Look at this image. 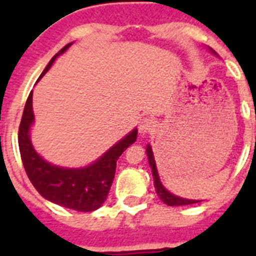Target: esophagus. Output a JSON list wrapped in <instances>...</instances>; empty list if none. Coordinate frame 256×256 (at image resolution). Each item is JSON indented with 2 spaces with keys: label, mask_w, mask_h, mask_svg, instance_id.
Segmentation results:
<instances>
[{
  "label": "esophagus",
  "mask_w": 256,
  "mask_h": 256,
  "mask_svg": "<svg viewBox=\"0 0 256 256\" xmlns=\"http://www.w3.org/2000/svg\"><path fill=\"white\" fill-rule=\"evenodd\" d=\"M156 128V122L152 118H144V120H140V126H138V130H140V134H148V132H152Z\"/></svg>",
  "instance_id": "34e87169"
}]
</instances>
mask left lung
Wrapping results in <instances>:
<instances>
[{
  "mask_svg": "<svg viewBox=\"0 0 256 256\" xmlns=\"http://www.w3.org/2000/svg\"><path fill=\"white\" fill-rule=\"evenodd\" d=\"M146 152H148V164H150V168H152V176H154V186H156V191L162 202L166 203L168 206H186V204H192V203L199 202V200H192V199L179 198V196H176V195L168 192V191L162 186V183H160V176H158V170H156V160H154V156H152V150L148 144V148H146Z\"/></svg>",
  "mask_w": 256,
  "mask_h": 256,
  "instance_id": "obj_1",
  "label": "left lung"
}]
</instances>
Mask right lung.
<instances>
[{"instance_id":"right-lung-1","label":"right lung","mask_w":256,"mask_h":256,"mask_svg":"<svg viewBox=\"0 0 256 256\" xmlns=\"http://www.w3.org/2000/svg\"><path fill=\"white\" fill-rule=\"evenodd\" d=\"M70 45L72 44L64 46L52 58L49 65L42 72L41 77L50 69L56 58L64 53ZM32 100H33V92L28 96L21 124L18 128V146L21 152V160L32 184L44 198L66 208L82 211V212H88L100 208L108 198V191L114 180L116 160L130 144L136 142L138 130L134 128L124 140L114 144L100 160L88 168H65L54 166L38 156L30 142L29 130L34 120Z\"/></svg>"}]
</instances>
